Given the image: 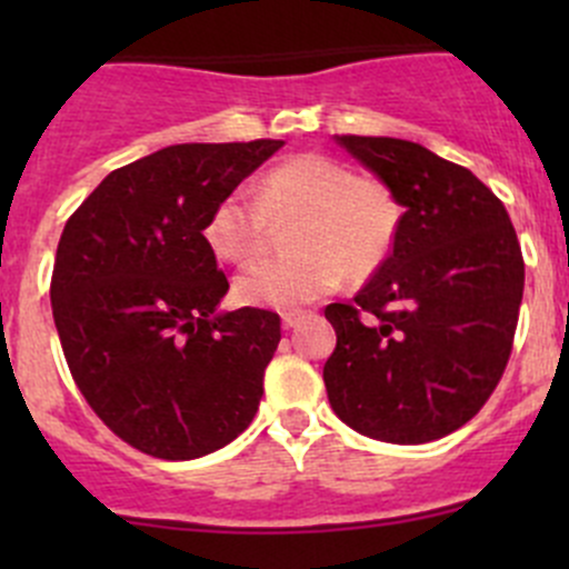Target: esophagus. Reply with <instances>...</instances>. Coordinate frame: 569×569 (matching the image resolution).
<instances>
[{"mask_svg": "<svg viewBox=\"0 0 569 569\" xmlns=\"http://www.w3.org/2000/svg\"><path fill=\"white\" fill-rule=\"evenodd\" d=\"M302 319H306V313H302V311H286L283 317H280V321H283L286 330H291V327H297Z\"/></svg>", "mask_w": 569, "mask_h": 569, "instance_id": "34e87169", "label": "esophagus"}]
</instances>
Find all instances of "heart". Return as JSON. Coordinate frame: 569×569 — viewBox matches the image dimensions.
Returning <instances> with one entry per match:
<instances>
[{
  "label": "heart",
  "instance_id": "heart-1",
  "mask_svg": "<svg viewBox=\"0 0 569 569\" xmlns=\"http://www.w3.org/2000/svg\"><path fill=\"white\" fill-rule=\"evenodd\" d=\"M295 217L286 256L244 269L233 295L244 306L297 308L349 278H369L391 256L399 203L382 181L327 153H297L258 178L252 200L233 189L217 200L203 237L222 261L244 263L267 242V222Z\"/></svg>",
  "mask_w": 569,
  "mask_h": 569
}]
</instances>
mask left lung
Listing matches in <instances>:
<instances>
[{"label": "left lung", "instance_id": "obj_1", "mask_svg": "<svg viewBox=\"0 0 569 569\" xmlns=\"http://www.w3.org/2000/svg\"><path fill=\"white\" fill-rule=\"evenodd\" d=\"M405 206L391 256L332 302V410L360 435L416 446L468 423L509 363L526 263L501 200L468 168L396 137L336 134Z\"/></svg>", "mask_w": 569, "mask_h": 569}]
</instances>
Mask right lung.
I'll return each instance as SVG.
<instances>
[{"label":"right lung","instance_id":"1","mask_svg":"<svg viewBox=\"0 0 569 569\" xmlns=\"http://www.w3.org/2000/svg\"><path fill=\"white\" fill-rule=\"evenodd\" d=\"M280 146L162 148L112 170L62 228L51 313L68 369L96 416L142 455H211L256 416L280 317L217 313L228 278L203 226Z\"/></svg>","mask_w":569,"mask_h":569}]
</instances>
